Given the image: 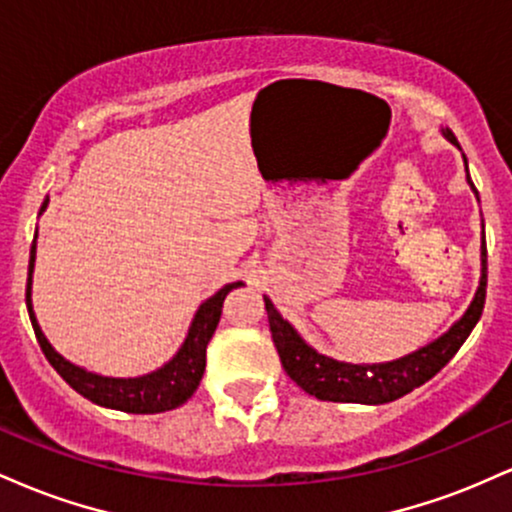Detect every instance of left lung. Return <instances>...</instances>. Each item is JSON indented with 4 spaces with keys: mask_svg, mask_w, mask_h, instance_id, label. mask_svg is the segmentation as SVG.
<instances>
[{
    "mask_svg": "<svg viewBox=\"0 0 512 512\" xmlns=\"http://www.w3.org/2000/svg\"><path fill=\"white\" fill-rule=\"evenodd\" d=\"M443 137L450 144H457L455 134L448 127L443 129ZM464 168H467V158H464ZM472 185L474 195H477V187ZM479 197V195H477ZM486 301V243L481 238V279L479 289L474 293V301L469 303L467 313H464L455 325L450 327L443 337H438L436 342H431L424 349L407 354L397 361L387 363H344L334 361V358L317 354L310 344L303 342V337L293 330L291 322H286L281 317L279 310L274 308V303L264 296V308H267L269 317V330H272V339L276 351H279L281 366H284L289 378L298 387H303L308 395L317 399H325V402H351V404H385L395 402V399L409 395L411 390L421 387L433 375L438 373L452 356L457 354V349L464 344V339L469 337V332L474 330V325L479 322L481 310H484Z\"/></svg>",
    "mask_w": 512,
    "mask_h": 512,
    "instance_id": "8db88e82",
    "label": "left lung"
}]
</instances>
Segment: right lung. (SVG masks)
Listing matches in <instances>:
<instances>
[{
  "instance_id": "1",
  "label": "right lung",
  "mask_w": 512,
  "mask_h": 512,
  "mask_svg": "<svg viewBox=\"0 0 512 512\" xmlns=\"http://www.w3.org/2000/svg\"><path fill=\"white\" fill-rule=\"evenodd\" d=\"M50 199H45L40 214L48 207ZM38 236V231H35ZM33 267H35V240L31 245V262H28V284H26V305L28 315H31V325L38 337L40 349H43L45 358L50 361V366L74 387L79 395L91 399L98 407H108L117 411H127V414H158V411H170L180 404H185L187 399L195 395L202 380L204 368H207V344L214 337L216 325L221 320L223 301L233 289L243 286V281H233L226 284L221 291H216L214 296L207 298L199 310L195 313L190 330L182 346L178 349L166 366L151 373L139 375V378H108V375L91 373V370L74 366L72 361H67L62 354H57L52 349L43 330H40L38 320L33 313V301H31V284H33Z\"/></svg>"
}]
</instances>
